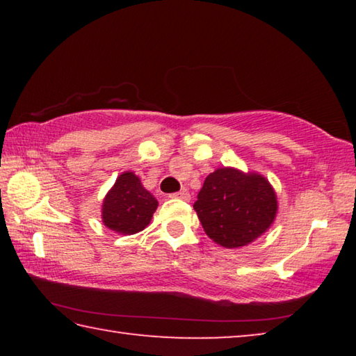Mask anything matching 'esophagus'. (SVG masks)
I'll use <instances>...</instances> for the list:
<instances>
[{
  "mask_svg": "<svg viewBox=\"0 0 356 356\" xmlns=\"http://www.w3.org/2000/svg\"><path fill=\"white\" fill-rule=\"evenodd\" d=\"M171 197H174V200H182V201H190V193L188 191H179V193H174V195H171Z\"/></svg>",
  "mask_w": 356,
  "mask_h": 356,
  "instance_id": "1",
  "label": "esophagus"
}]
</instances>
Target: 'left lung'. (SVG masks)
I'll return each instance as SVG.
<instances>
[{
    "instance_id": "obj_1",
    "label": "left lung",
    "mask_w": 356,
    "mask_h": 356,
    "mask_svg": "<svg viewBox=\"0 0 356 356\" xmlns=\"http://www.w3.org/2000/svg\"><path fill=\"white\" fill-rule=\"evenodd\" d=\"M193 209L207 236L232 250L268 231L278 213V197L262 174L225 166L206 177Z\"/></svg>"
}]
</instances>
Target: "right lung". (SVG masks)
Wrapping results in <instances>:
<instances>
[{
	"instance_id": "obj_1",
	"label": "right lung",
	"mask_w": 356,
	"mask_h": 356,
	"mask_svg": "<svg viewBox=\"0 0 356 356\" xmlns=\"http://www.w3.org/2000/svg\"><path fill=\"white\" fill-rule=\"evenodd\" d=\"M159 207L150 191L144 188L135 172L125 171L106 193L102 204V221L120 236H131L149 226Z\"/></svg>"
}]
</instances>
